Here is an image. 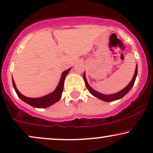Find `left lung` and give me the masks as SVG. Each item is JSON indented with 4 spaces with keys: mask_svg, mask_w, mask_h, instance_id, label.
I'll return each mask as SVG.
<instances>
[{
    "mask_svg": "<svg viewBox=\"0 0 153 153\" xmlns=\"http://www.w3.org/2000/svg\"><path fill=\"white\" fill-rule=\"evenodd\" d=\"M137 73H138V66H137V65H136V71H135V73H134V75H133V78L132 79V80L131 81V82L129 83L128 85L125 88H123L122 90H121L120 92H117V93L112 94H108V95H107V94H103L100 93V92H97V91L93 90V89L91 88V87L89 85V84L88 83V81H87V80H86L85 74V73H84V74H83V79H84L87 88L88 89V90L90 91V92L92 94V95H94V97H97L98 99L103 100V101H104V102H112V101H115V100L121 99V98H122L123 96L126 95V94L129 92V91H130L131 89L132 88L133 85H134L135 80H136V78L137 76Z\"/></svg>",
    "mask_w": 153,
    "mask_h": 153,
    "instance_id": "obj_1",
    "label": "left lung"
}]
</instances>
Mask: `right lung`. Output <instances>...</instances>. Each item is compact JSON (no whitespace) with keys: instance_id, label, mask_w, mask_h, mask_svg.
<instances>
[{"instance_id":"obj_1","label":"right lung","mask_w":153,"mask_h":153,"mask_svg":"<svg viewBox=\"0 0 153 153\" xmlns=\"http://www.w3.org/2000/svg\"><path fill=\"white\" fill-rule=\"evenodd\" d=\"M71 68L68 69V70L65 71L61 75V78L60 79L59 83L58 85V86L56 88V90L52 92L51 93H50L47 95H45L42 97L39 98H30V97H27L20 93L15 86V83L13 80V88H14L15 92L17 94V96L22 100L23 102H26L27 104H30L32 107H35V108H46L49 107L50 106H51L52 104H53L56 102H57L59 100L61 99V94H62L63 90V85H64V80L65 78V76L70 71Z\"/></svg>"}]
</instances>
